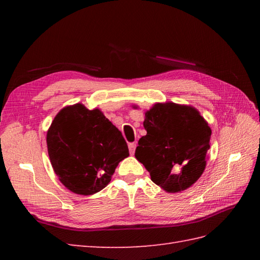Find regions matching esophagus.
I'll use <instances>...</instances> for the list:
<instances>
[{
    "label": "esophagus",
    "mask_w": 260,
    "mask_h": 260,
    "mask_svg": "<svg viewBox=\"0 0 260 260\" xmlns=\"http://www.w3.org/2000/svg\"><path fill=\"white\" fill-rule=\"evenodd\" d=\"M128 148H129V153L131 154H134L135 148H136V143H129Z\"/></svg>",
    "instance_id": "1"
}]
</instances>
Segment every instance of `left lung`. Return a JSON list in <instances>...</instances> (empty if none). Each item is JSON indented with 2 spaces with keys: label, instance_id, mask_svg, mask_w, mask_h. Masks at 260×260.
Segmentation results:
<instances>
[{
  "label": "left lung",
  "instance_id": "8db88e82",
  "mask_svg": "<svg viewBox=\"0 0 260 260\" xmlns=\"http://www.w3.org/2000/svg\"><path fill=\"white\" fill-rule=\"evenodd\" d=\"M143 125L147 133L140 139L135 157L154 183L170 193L194 184L206 169L211 137L200 113L187 105L157 103L145 113Z\"/></svg>",
  "mask_w": 260,
  "mask_h": 260
}]
</instances>
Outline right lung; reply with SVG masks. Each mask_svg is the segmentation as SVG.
<instances>
[{
	"instance_id": "add662e5",
	"label": "right lung",
	"mask_w": 260,
	"mask_h": 260,
	"mask_svg": "<svg viewBox=\"0 0 260 260\" xmlns=\"http://www.w3.org/2000/svg\"><path fill=\"white\" fill-rule=\"evenodd\" d=\"M54 173L71 192L91 196L106 186L120 161L129 155L123 135L95 108H62L47 133Z\"/></svg>"
}]
</instances>
